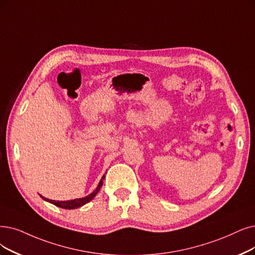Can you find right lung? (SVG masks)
<instances>
[{"label":"right lung","instance_id":"right-lung-1","mask_svg":"<svg viewBox=\"0 0 255 255\" xmlns=\"http://www.w3.org/2000/svg\"><path fill=\"white\" fill-rule=\"evenodd\" d=\"M104 179H105V175L103 176V178H101L96 189L92 193H90L89 196H87L85 198L74 199V200H70V201H54V200H49L47 198H44L43 196H40V197H42V199H44L45 201L51 203V204H54L57 207L64 208V209H75V208H78L80 206L87 204V203H89L91 200H92L97 195V192L100 190L101 186H103V184H104Z\"/></svg>","mask_w":255,"mask_h":255}]
</instances>
